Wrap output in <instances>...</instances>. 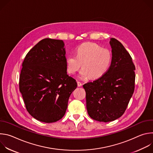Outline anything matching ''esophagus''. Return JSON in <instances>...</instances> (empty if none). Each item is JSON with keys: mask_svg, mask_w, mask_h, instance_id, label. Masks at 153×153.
Wrapping results in <instances>:
<instances>
[{"mask_svg": "<svg viewBox=\"0 0 153 153\" xmlns=\"http://www.w3.org/2000/svg\"><path fill=\"white\" fill-rule=\"evenodd\" d=\"M82 85V83L80 82H79V81H77V86H81Z\"/></svg>", "mask_w": 153, "mask_h": 153, "instance_id": "1", "label": "esophagus"}]
</instances>
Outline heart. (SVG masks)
<instances>
[{
	"label": "heart",
	"instance_id": "1",
	"mask_svg": "<svg viewBox=\"0 0 153 153\" xmlns=\"http://www.w3.org/2000/svg\"><path fill=\"white\" fill-rule=\"evenodd\" d=\"M76 56L66 57L67 71L74 74L81 67L80 76L90 79H98L110 68L113 59L111 51L102 48L96 43L86 42L76 49Z\"/></svg>",
	"mask_w": 153,
	"mask_h": 153
}]
</instances>
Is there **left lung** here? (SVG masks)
I'll list each match as a JSON object with an SVG mask.
<instances>
[{
    "instance_id": "left-lung-1",
    "label": "left lung",
    "mask_w": 153,
    "mask_h": 153,
    "mask_svg": "<svg viewBox=\"0 0 153 153\" xmlns=\"http://www.w3.org/2000/svg\"><path fill=\"white\" fill-rule=\"evenodd\" d=\"M113 59L107 72L83 85L86 109L93 119L113 121L125 113L135 88V65L122 43L114 38L110 42Z\"/></svg>"
}]
</instances>
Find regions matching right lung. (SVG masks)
I'll list each match as a JSON object with an SVG mask.
<instances>
[{"mask_svg":"<svg viewBox=\"0 0 153 153\" xmlns=\"http://www.w3.org/2000/svg\"><path fill=\"white\" fill-rule=\"evenodd\" d=\"M64 43L46 38L27 54L22 63L19 90L28 112L36 119L53 123L66 112L76 80L67 73Z\"/></svg>","mask_w":153,"mask_h":153,"instance_id":"obj_1","label":"right lung"}]
</instances>
